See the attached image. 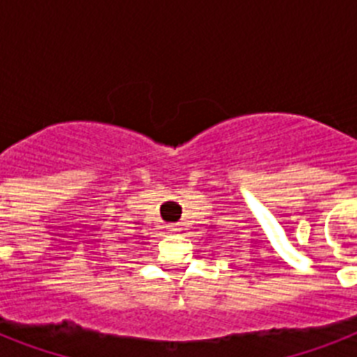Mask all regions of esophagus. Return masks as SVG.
Masks as SVG:
<instances>
[{"instance_id": "esophagus-1", "label": "esophagus", "mask_w": 357, "mask_h": 357, "mask_svg": "<svg viewBox=\"0 0 357 357\" xmlns=\"http://www.w3.org/2000/svg\"><path fill=\"white\" fill-rule=\"evenodd\" d=\"M168 231H172L174 234V231H179V228L178 226H168Z\"/></svg>"}]
</instances>
